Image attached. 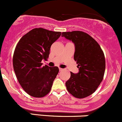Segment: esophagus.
<instances>
[{"mask_svg": "<svg viewBox=\"0 0 122 122\" xmlns=\"http://www.w3.org/2000/svg\"><path fill=\"white\" fill-rule=\"evenodd\" d=\"M63 71V69L59 68V71Z\"/></svg>", "mask_w": 122, "mask_h": 122, "instance_id": "34e87169", "label": "esophagus"}]
</instances>
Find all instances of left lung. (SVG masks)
I'll return each instance as SVG.
<instances>
[{"mask_svg": "<svg viewBox=\"0 0 122 122\" xmlns=\"http://www.w3.org/2000/svg\"><path fill=\"white\" fill-rule=\"evenodd\" d=\"M61 37L74 44V60L79 68L78 73L71 72L65 84L66 88L76 98H85L95 92L103 79L106 68L104 53L98 43L82 31L63 32Z\"/></svg>", "mask_w": 122, "mask_h": 122, "instance_id": "left-lung-1", "label": "left lung"}]
</instances>
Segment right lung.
Segmentation results:
<instances>
[{
    "label": "right lung",
    "mask_w": 122,
    "mask_h": 122,
    "mask_svg": "<svg viewBox=\"0 0 122 122\" xmlns=\"http://www.w3.org/2000/svg\"><path fill=\"white\" fill-rule=\"evenodd\" d=\"M61 36V32L34 28L24 35L16 45L13 66L18 81L24 91L32 97H44L50 92L58 74L57 66H43L51 46Z\"/></svg>",
    "instance_id": "1"
}]
</instances>
